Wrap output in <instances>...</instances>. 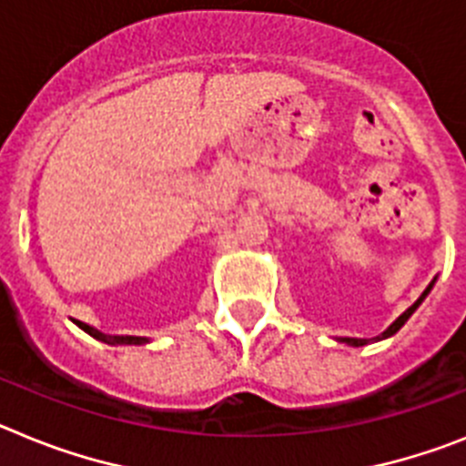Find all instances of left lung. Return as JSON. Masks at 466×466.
<instances>
[{
	"label": "left lung",
	"mask_w": 466,
	"mask_h": 466,
	"mask_svg": "<svg viewBox=\"0 0 466 466\" xmlns=\"http://www.w3.org/2000/svg\"><path fill=\"white\" fill-rule=\"evenodd\" d=\"M431 286H434V281L429 283L427 289H424V293H422V295H420L418 300H415V305H410V307H408V309H406V311H403L401 317L396 319V321H394V323H391L390 329L384 330V333H382V338H390V335H394V333H396V330L401 329L403 323H406V321H408V319H410V314H412V311L418 309V307H420V302H422V300H424V298H427V293H429V290H431ZM342 342H347V345H354V347H361V345H366V339H356V338H345V339H342Z\"/></svg>",
	"instance_id": "1"
}]
</instances>
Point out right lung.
<instances>
[{
	"label": "right lung",
	"mask_w": 466,
	"mask_h": 466,
	"mask_svg": "<svg viewBox=\"0 0 466 466\" xmlns=\"http://www.w3.org/2000/svg\"><path fill=\"white\" fill-rule=\"evenodd\" d=\"M75 323L82 330H86L88 335H93L96 339H103V342H110V345H143V342H147L145 338H133V335H121V338L119 335H115V338H107V335H103L100 330L91 329V326H86V323H82V321H75Z\"/></svg>",
	"instance_id": "obj_1"
}]
</instances>
